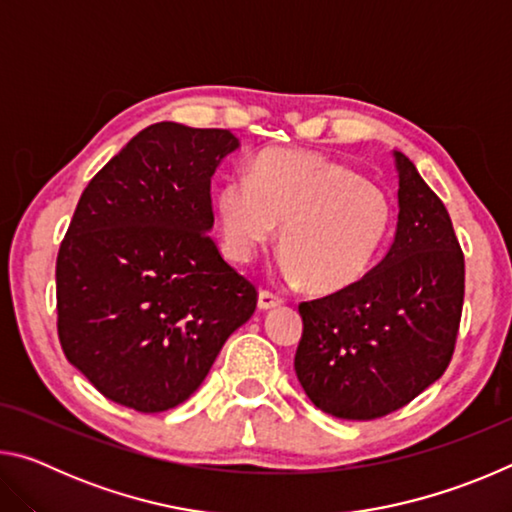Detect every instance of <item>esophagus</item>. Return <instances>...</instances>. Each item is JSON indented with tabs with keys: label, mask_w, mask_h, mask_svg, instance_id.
<instances>
[{
	"label": "esophagus",
	"mask_w": 512,
	"mask_h": 512,
	"mask_svg": "<svg viewBox=\"0 0 512 512\" xmlns=\"http://www.w3.org/2000/svg\"><path fill=\"white\" fill-rule=\"evenodd\" d=\"M282 302H284V300H282L280 296H275V293H271V291H262V293H259V298H257V307L262 309V311H266V309L280 307Z\"/></svg>",
	"instance_id": "obj_1"
}]
</instances>
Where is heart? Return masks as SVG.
<instances>
[{
  "label": "heart",
  "instance_id": "b5f03b06",
  "mask_svg": "<svg viewBox=\"0 0 512 512\" xmlns=\"http://www.w3.org/2000/svg\"><path fill=\"white\" fill-rule=\"evenodd\" d=\"M225 250L250 262L280 230L282 273L316 293L361 282L393 225L386 189L357 169L309 151L257 155L248 178H230L216 194Z\"/></svg>",
  "mask_w": 512,
  "mask_h": 512
}]
</instances>
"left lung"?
<instances>
[{
  "label": "left lung",
  "mask_w": 512,
  "mask_h": 512,
  "mask_svg": "<svg viewBox=\"0 0 512 512\" xmlns=\"http://www.w3.org/2000/svg\"><path fill=\"white\" fill-rule=\"evenodd\" d=\"M397 230L384 259L354 287L300 302L298 381L320 411L375 420L415 400L452 361L465 259L452 219L415 164L393 151Z\"/></svg>",
  "instance_id": "obj_1"
}]
</instances>
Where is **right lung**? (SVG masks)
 <instances>
[{
    "mask_svg": "<svg viewBox=\"0 0 512 512\" xmlns=\"http://www.w3.org/2000/svg\"><path fill=\"white\" fill-rule=\"evenodd\" d=\"M239 140L160 121L137 133L76 205L56 259L58 339L101 395L140 413L183 404L257 291L210 237V183Z\"/></svg>",
    "mask_w": 512,
    "mask_h": 512,
    "instance_id": "1",
    "label": "right lung"
}]
</instances>
